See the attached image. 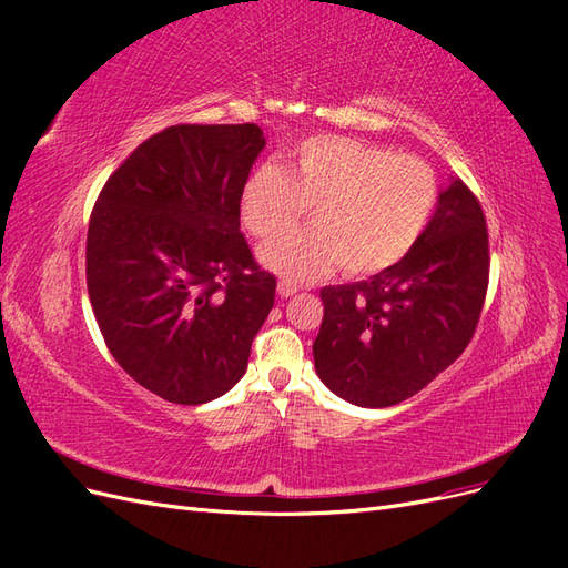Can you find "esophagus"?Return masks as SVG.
<instances>
[{"instance_id": "obj_1", "label": "esophagus", "mask_w": 568, "mask_h": 568, "mask_svg": "<svg viewBox=\"0 0 568 568\" xmlns=\"http://www.w3.org/2000/svg\"><path fill=\"white\" fill-rule=\"evenodd\" d=\"M296 286L294 284H288V282H280V286H277V294L282 296V298H291V296H294L296 294Z\"/></svg>"}]
</instances>
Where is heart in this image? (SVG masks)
I'll list each match as a JSON object with an SVG mask.
<instances>
[{
	"label": "heart",
	"instance_id": "1",
	"mask_svg": "<svg viewBox=\"0 0 568 568\" xmlns=\"http://www.w3.org/2000/svg\"><path fill=\"white\" fill-rule=\"evenodd\" d=\"M436 203L432 165L353 136L320 134L291 146L284 168L255 165L244 180L239 213L267 242L312 209L315 229L261 251L280 277L305 282L338 263L355 277L398 265L426 232Z\"/></svg>",
	"mask_w": 568,
	"mask_h": 568
}]
</instances>
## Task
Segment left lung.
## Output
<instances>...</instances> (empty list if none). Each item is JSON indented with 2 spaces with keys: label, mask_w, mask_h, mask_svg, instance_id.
Masks as SVG:
<instances>
[{
  "label": "left lung",
  "mask_w": 568,
  "mask_h": 568,
  "mask_svg": "<svg viewBox=\"0 0 568 568\" xmlns=\"http://www.w3.org/2000/svg\"><path fill=\"white\" fill-rule=\"evenodd\" d=\"M488 267L484 211L453 178L398 265L320 291L324 317L313 355L322 384L357 407H390L419 393L469 346Z\"/></svg>",
  "instance_id": "obj_1"
}]
</instances>
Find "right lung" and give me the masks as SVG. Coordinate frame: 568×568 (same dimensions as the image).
<instances>
[{
    "label": "right lung",
    "mask_w": 568,
    "mask_h": 568,
    "mask_svg": "<svg viewBox=\"0 0 568 568\" xmlns=\"http://www.w3.org/2000/svg\"><path fill=\"white\" fill-rule=\"evenodd\" d=\"M263 130L173 125L101 189L88 230V291L111 355L168 403L201 405L246 374L277 280L239 232V196Z\"/></svg>",
    "instance_id": "obj_1"
}]
</instances>
